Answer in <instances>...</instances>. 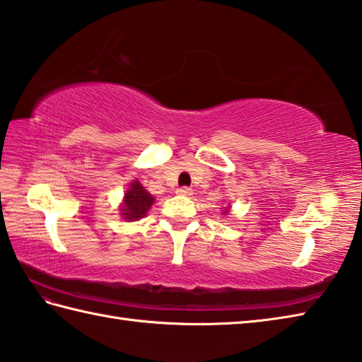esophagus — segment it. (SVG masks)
I'll use <instances>...</instances> for the list:
<instances>
[{
	"label": "esophagus",
	"mask_w": 362,
	"mask_h": 362,
	"mask_svg": "<svg viewBox=\"0 0 362 362\" xmlns=\"http://www.w3.org/2000/svg\"><path fill=\"white\" fill-rule=\"evenodd\" d=\"M176 194H178V195H182V197H190V195H192V189L184 186V187H180L178 190H176Z\"/></svg>",
	"instance_id": "34e87169"
}]
</instances>
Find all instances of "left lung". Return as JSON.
<instances>
[{"label": "left lung", "instance_id": "1", "mask_svg": "<svg viewBox=\"0 0 362 362\" xmlns=\"http://www.w3.org/2000/svg\"><path fill=\"white\" fill-rule=\"evenodd\" d=\"M223 214H226V209H225V212H223Z\"/></svg>", "mask_w": 362, "mask_h": 362}]
</instances>
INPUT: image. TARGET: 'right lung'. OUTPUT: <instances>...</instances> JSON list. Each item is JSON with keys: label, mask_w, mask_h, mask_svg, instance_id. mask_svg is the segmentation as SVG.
<instances>
[{"label": "right lung", "mask_w": 362, "mask_h": 362, "mask_svg": "<svg viewBox=\"0 0 362 362\" xmlns=\"http://www.w3.org/2000/svg\"><path fill=\"white\" fill-rule=\"evenodd\" d=\"M153 203V195H150L139 181H134L129 186L127 194H124V202L120 208L122 216L127 218L128 222H134L137 218L145 217V214L148 212Z\"/></svg>", "instance_id": "right-lung-1"}]
</instances>
